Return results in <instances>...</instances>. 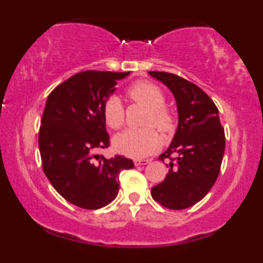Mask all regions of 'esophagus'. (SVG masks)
Wrapping results in <instances>:
<instances>
[{"label": "esophagus", "mask_w": 263, "mask_h": 263, "mask_svg": "<svg viewBox=\"0 0 263 263\" xmlns=\"http://www.w3.org/2000/svg\"><path fill=\"white\" fill-rule=\"evenodd\" d=\"M149 159H135L134 160V164L136 165V166H139V165H146L149 163Z\"/></svg>", "instance_id": "34e87169"}]
</instances>
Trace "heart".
Segmentation results:
<instances>
[{"mask_svg": "<svg viewBox=\"0 0 263 263\" xmlns=\"http://www.w3.org/2000/svg\"><path fill=\"white\" fill-rule=\"evenodd\" d=\"M128 98L147 107L143 124L154 125L161 132L170 130L172 116L165 107V96L157 85L138 81L127 89ZM103 117L112 129L121 128L124 123V107L117 97H110L103 104ZM115 148L130 158L149 156L160 147V138L152 128L127 129L114 140Z\"/></svg>", "mask_w": 263, "mask_h": 263, "instance_id": "1", "label": "heart"}]
</instances>
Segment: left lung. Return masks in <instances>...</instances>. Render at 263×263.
Instances as JSON below:
<instances>
[{"label":"left lung","instance_id":"1","mask_svg":"<svg viewBox=\"0 0 263 263\" xmlns=\"http://www.w3.org/2000/svg\"><path fill=\"white\" fill-rule=\"evenodd\" d=\"M166 86L177 103L178 127L159 159H170L168 174L151 195L168 210H184L202 200L217 181L225 151L219 111L193 82L165 71H148ZM176 153V158L171 156ZM167 166V165H166Z\"/></svg>","mask_w":263,"mask_h":263}]
</instances>
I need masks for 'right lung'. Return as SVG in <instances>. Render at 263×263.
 Returning <instances> with one entry per match:
<instances>
[{"label":"right lung","instance_id":"obj_1","mask_svg":"<svg viewBox=\"0 0 263 263\" xmlns=\"http://www.w3.org/2000/svg\"><path fill=\"white\" fill-rule=\"evenodd\" d=\"M127 75L81 71L46 99L38 140L43 171L63 199L85 210H98L116 199L118 174L134 167L125 157L96 154L110 146L103 104Z\"/></svg>","mask_w":263,"mask_h":263}]
</instances>
